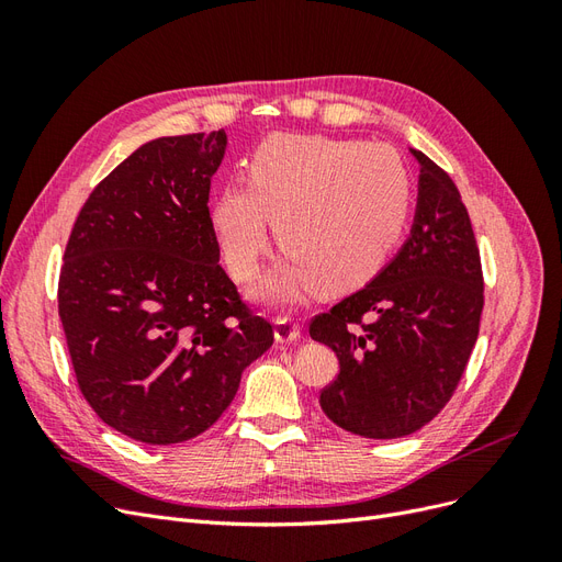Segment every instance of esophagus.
<instances>
[{
  "label": "esophagus",
  "mask_w": 562,
  "mask_h": 562,
  "mask_svg": "<svg viewBox=\"0 0 562 562\" xmlns=\"http://www.w3.org/2000/svg\"><path fill=\"white\" fill-rule=\"evenodd\" d=\"M274 339L279 345H291L300 339V326L291 318H277L274 321Z\"/></svg>",
  "instance_id": "esophagus-1"
}]
</instances>
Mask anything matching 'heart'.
<instances>
[{
    "mask_svg": "<svg viewBox=\"0 0 562 562\" xmlns=\"http://www.w3.org/2000/svg\"><path fill=\"white\" fill-rule=\"evenodd\" d=\"M411 215V173L382 143L271 135L248 164V184H227L211 227L229 274L250 281L269 248L285 250L252 295L295 304L314 288L342 295L375 279Z\"/></svg>",
    "mask_w": 562,
    "mask_h": 562,
    "instance_id": "b5f03b06",
    "label": "heart"
}]
</instances>
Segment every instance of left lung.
I'll use <instances>...</instances> for the list:
<instances>
[{
    "label": "left lung",
    "instance_id": "1",
    "mask_svg": "<svg viewBox=\"0 0 562 562\" xmlns=\"http://www.w3.org/2000/svg\"><path fill=\"white\" fill-rule=\"evenodd\" d=\"M419 164L411 236L380 274L312 321L339 361L321 407L339 429L389 440L429 424L469 363L483 312V271L467 206L450 176Z\"/></svg>",
    "mask_w": 562,
    "mask_h": 562
}]
</instances>
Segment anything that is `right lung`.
<instances>
[{
    "label": "right lung",
    "mask_w": 562,
    "mask_h": 562,
    "mask_svg": "<svg viewBox=\"0 0 562 562\" xmlns=\"http://www.w3.org/2000/svg\"><path fill=\"white\" fill-rule=\"evenodd\" d=\"M227 135L149 140L83 203L58 312L83 398L133 440L171 446L220 419L274 345L220 267L209 192Z\"/></svg>",
    "instance_id": "1"
}]
</instances>
